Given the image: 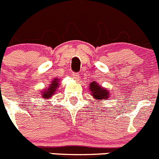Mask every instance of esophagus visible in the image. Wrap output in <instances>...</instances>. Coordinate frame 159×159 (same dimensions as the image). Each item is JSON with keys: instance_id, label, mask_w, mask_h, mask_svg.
<instances>
[{"instance_id": "34e87169", "label": "esophagus", "mask_w": 159, "mask_h": 159, "mask_svg": "<svg viewBox=\"0 0 159 159\" xmlns=\"http://www.w3.org/2000/svg\"><path fill=\"white\" fill-rule=\"evenodd\" d=\"M72 78L75 80H79V79H80V76H79V73H73L72 75H71Z\"/></svg>"}]
</instances>
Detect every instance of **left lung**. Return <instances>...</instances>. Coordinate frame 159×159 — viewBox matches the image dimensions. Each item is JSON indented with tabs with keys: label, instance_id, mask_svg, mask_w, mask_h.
<instances>
[{
	"label": "left lung",
	"instance_id": "8db88e82",
	"mask_svg": "<svg viewBox=\"0 0 159 159\" xmlns=\"http://www.w3.org/2000/svg\"><path fill=\"white\" fill-rule=\"evenodd\" d=\"M89 91L92 94V97L95 100H97V103L100 104L101 100H107L109 99L110 92H108V89L102 88L98 83L95 81H92L89 85Z\"/></svg>",
	"mask_w": 159,
	"mask_h": 159
}]
</instances>
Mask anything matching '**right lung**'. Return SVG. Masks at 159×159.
I'll return each instance as SVG.
<instances>
[{
	"label": "right lung",
	"mask_w": 159,
	"mask_h": 159,
	"mask_svg": "<svg viewBox=\"0 0 159 159\" xmlns=\"http://www.w3.org/2000/svg\"><path fill=\"white\" fill-rule=\"evenodd\" d=\"M59 82H60L59 79H54L51 82L50 85L48 88H45V89L43 90V92H40L42 95V98L45 99H50V98L56 93V92H57V89L59 88V86H60Z\"/></svg>",
	"instance_id": "obj_1"
}]
</instances>
